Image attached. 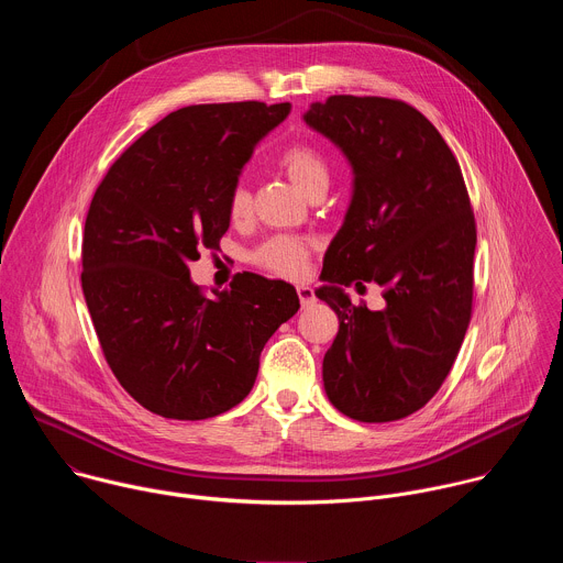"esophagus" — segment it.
Instances as JSON below:
<instances>
[{
	"instance_id": "obj_1",
	"label": "esophagus",
	"mask_w": 563,
	"mask_h": 563,
	"mask_svg": "<svg viewBox=\"0 0 563 563\" xmlns=\"http://www.w3.org/2000/svg\"><path fill=\"white\" fill-rule=\"evenodd\" d=\"M296 291H298V298H300L302 307H309L316 300L313 298V289L309 285H296Z\"/></svg>"
}]
</instances>
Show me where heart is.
<instances>
[{
    "instance_id": "1",
    "label": "heart",
    "mask_w": 563,
    "mask_h": 563,
    "mask_svg": "<svg viewBox=\"0 0 563 563\" xmlns=\"http://www.w3.org/2000/svg\"><path fill=\"white\" fill-rule=\"evenodd\" d=\"M280 167L287 178L309 198L311 194L330 187V165L325 155L311 144H291L280 155ZM252 196L243 183L229 194L231 218H243L250 211ZM307 243L294 235H274L254 252V263L278 276H298L307 261Z\"/></svg>"
}]
</instances>
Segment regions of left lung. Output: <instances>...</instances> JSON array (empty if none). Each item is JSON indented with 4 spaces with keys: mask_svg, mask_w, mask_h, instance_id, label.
Masks as SVG:
<instances>
[{
    "mask_svg": "<svg viewBox=\"0 0 563 563\" xmlns=\"http://www.w3.org/2000/svg\"><path fill=\"white\" fill-rule=\"evenodd\" d=\"M302 122L354 176L313 291L339 316L325 394L354 421H398L437 394L470 323L476 229L461 167L434 124L398 100L332 96ZM352 282L383 286L386 307L352 306Z\"/></svg>",
    "mask_w": 563,
    "mask_h": 563,
    "instance_id": "obj_1",
    "label": "left lung"
}]
</instances>
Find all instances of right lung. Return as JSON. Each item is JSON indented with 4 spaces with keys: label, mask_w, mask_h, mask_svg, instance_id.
<instances>
[{
    "label": "right lung",
    "mask_w": 563,
    "mask_h": 563,
    "mask_svg": "<svg viewBox=\"0 0 563 563\" xmlns=\"http://www.w3.org/2000/svg\"><path fill=\"white\" fill-rule=\"evenodd\" d=\"M289 102L196 104L135 140L98 187L82 291L109 367L142 408L200 421L243 400L272 334L298 311L285 280L240 274L202 296L189 265L218 250L229 194Z\"/></svg>",
    "instance_id": "right-lung-1"
}]
</instances>
